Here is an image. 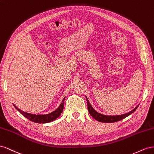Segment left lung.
Instances as JSON below:
<instances>
[{
  "label": "left lung",
  "mask_w": 154,
  "mask_h": 154,
  "mask_svg": "<svg viewBox=\"0 0 154 154\" xmlns=\"http://www.w3.org/2000/svg\"><path fill=\"white\" fill-rule=\"evenodd\" d=\"M86 100H87V104H88V112L90 114V116L94 118L95 120L98 121L99 122H117L119 121H121L123 119L126 118V117H128V116L131 115V113H134L135 109L137 108L139 106H136L133 110H131L128 113H126L125 114H122V115H119V116H106V115H103V114L100 113L95 111V109L93 108V107L91 106V105L90 104L88 99L86 97Z\"/></svg>",
  "instance_id": "left-lung-1"
}]
</instances>
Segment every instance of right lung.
<instances>
[{
    "mask_svg": "<svg viewBox=\"0 0 154 154\" xmlns=\"http://www.w3.org/2000/svg\"><path fill=\"white\" fill-rule=\"evenodd\" d=\"M65 99V97H64L62 103H60L59 106L55 109V111L52 112L50 113L46 114V115H35V114H32L29 113L27 112H24L23 111L20 110L14 104L15 108L18 110L22 115L24 116L26 118H27L28 119L30 120L31 121L37 122V123H47V122H50L53 121L55 120L57 118H58L60 114L62 113L64 108V101Z\"/></svg>",
    "mask_w": 154,
    "mask_h": 154,
    "instance_id": "obj_1",
    "label": "right lung"
}]
</instances>
